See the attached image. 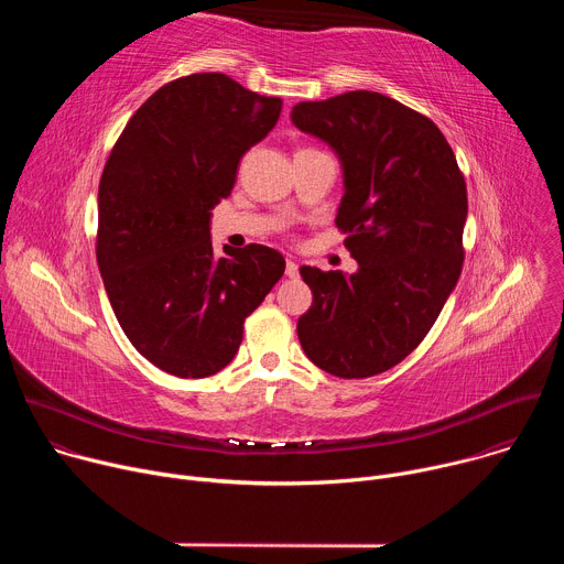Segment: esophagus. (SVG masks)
Here are the masks:
<instances>
[{
	"label": "esophagus",
	"instance_id": "34e87169",
	"mask_svg": "<svg viewBox=\"0 0 564 564\" xmlns=\"http://www.w3.org/2000/svg\"><path fill=\"white\" fill-rule=\"evenodd\" d=\"M285 274H288L290 279H296V276H299V265H296L294 261H288V263H285Z\"/></svg>",
	"mask_w": 564,
	"mask_h": 564
}]
</instances>
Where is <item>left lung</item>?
I'll return each mask as SVG.
<instances>
[{
	"mask_svg": "<svg viewBox=\"0 0 564 564\" xmlns=\"http://www.w3.org/2000/svg\"><path fill=\"white\" fill-rule=\"evenodd\" d=\"M290 118L339 158L335 223L359 263L355 274L301 268L314 299L296 335L321 370L372 377L422 344L457 285L466 183L435 122L388 96L348 91L299 102Z\"/></svg>",
	"mask_w": 564,
	"mask_h": 564,
	"instance_id": "1",
	"label": "left lung"
}]
</instances>
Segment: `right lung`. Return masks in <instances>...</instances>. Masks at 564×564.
<instances>
[{
    "mask_svg": "<svg viewBox=\"0 0 564 564\" xmlns=\"http://www.w3.org/2000/svg\"><path fill=\"white\" fill-rule=\"evenodd\" d=\"M223 73L158 89L127 122L98 189V268L120 328L160 370L200 379L223 370L246 318L285 272L265 246L212 248V209L240 158L281 116Z\"/></svg>",
    "mask_w": 564,
    "mask_h": 564,
    "instance_id": "right-lung-1",
    "label": "right lung"
}]
</instances>
